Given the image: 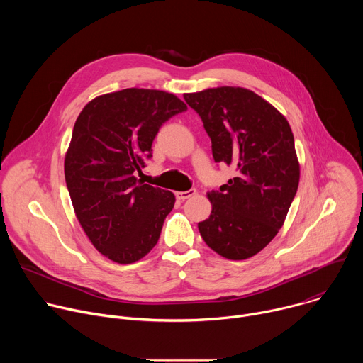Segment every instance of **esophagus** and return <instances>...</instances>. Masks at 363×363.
<instances>
[{
	"mask_svg": "<svg viewBox=\"0 0 363 363\" xmlns=\"http://www.w3.org/2000/svg\"><path fill=\"white\" fill-rule=\"evenodd\" d=\"M195 194H196V191H195V189H188V191H179V192H177V194H175V196H177L178 199H181V201H185V199H188V198L194 196Z\"/></svg>",
	"mask_w": 363,
	"mask_h": 363,
	"instance_id": "1",
	"label": "esophagus"
}]
</instances>
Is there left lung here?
<instances>
[{"instance_id":"obj_1","label":"left lung","mask_w":363,"mask_h":363,"mask_svg":"<svg viewBox=\"0 0 363 363\" xmlns=\"http://www.w3.org/2000/svg\"><path fill=\"white\" fill-rule=\"evenodd\" d=\"M211 139L217 164L237 175L208 198L211 216L198 223L202 240L230 260L262 251L279 233L297 192L300 168L286 118L242 87L184 94Z\"/></svg>"}]
</instances>
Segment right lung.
<instances>
[{"label": "right lung", "mask_w": 363, "mask_h": 363, "mask_svg": "<svg viewBox=\"0 0 363 363\" xmlns=\"http://www.w3.org/2000/svg\"><path fill=\"white\" fill-rule=\"evenodd\" d=\"M172 93L123 89L99 96L80 112L65 160L76 217L99 252L119 264L145 257L172 211L171 191L140 182L161 126L185 112Z\"/></svg>", "instance_id": "right-lung-1"}]
</instances>
